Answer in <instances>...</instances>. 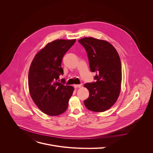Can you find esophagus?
Segmentation results:
<instances>
[{"label":"esophagus","instance_id":"obj_1","mask_svg":"<svg viewBox=\"0 0 153 153\" xmlns=\"http://www.w3.org/2000/svg\"><path fill=\"white\" fill-rule=\"evenodd\" d=\"M82 86V85H74V87L75 88H80V87Z\"/></svg>","mask_w":153,"mask_h":153}]
</instances>
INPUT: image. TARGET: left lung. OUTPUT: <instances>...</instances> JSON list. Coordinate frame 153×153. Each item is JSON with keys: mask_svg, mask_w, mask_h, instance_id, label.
Masks as SVG:
<instances>
[{"mask_svg": "<svg viewBox=\"0 0 153 153\" xmlns=\"http://www.w3.org/2000/svg\"><path fill=\"white\" fill-rule=\"evenodd\" d=\"M86 51L90 70L96 72V82L84 85L88 90V98L84 100L87 109L103 112L117 101L121 89L122 66L116 48L104 40L84 37L78 41Z\"/></svg>", "mask_w": 153, "mask_h": 153, "instance_id": "obj_1", "label": "left lung"}]
</instances>
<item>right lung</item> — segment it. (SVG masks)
I'll list each match as a JSON object with an SVG mask.
<instances>
[{
	"mask_svg": "<svg viewBox=\"0 0 153 153\" xmlns=\"http://www.w3.org/2000/svg\"><path fill=\"white\" fill-rule=\"evenodd\" d=\"M75 42L76 39H57L50 42L36 54L31 63L28 73L30 94L37 106L47 115H60L68 108L74 88L57 80L63 73L62 58Z\"/></svg>",
	"mask_w": 153,
	"mask_h": 153,
	"instance_id": "1",
	"label": "right lung"
}]
</instances>
